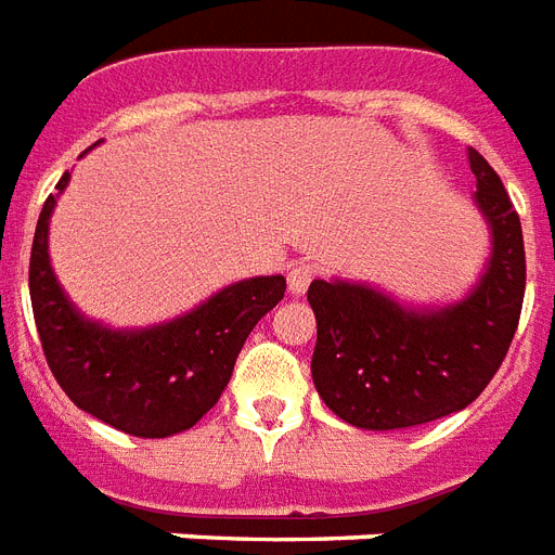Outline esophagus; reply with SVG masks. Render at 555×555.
<instances>
[{
  "label": "esophagus",
  "instance_id": "34e87169",
  "mask_svg": "<svg viewBox=\"0 0 555 555\" xmlns=\"http://www.w3.org/2000/svg\"><path fill=\"white\" fill-rule=\"evenodd\" d=\"M317 273H320V268H317V264H305V261L302 264H294V268H291V273H287V291H291L294 296H302Z\"/></svg>",
  "mask_w": 555,
  "mask_h": 555
}]
</instances>
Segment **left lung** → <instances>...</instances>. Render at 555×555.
<instances>
[{"mask_svg": "<svg viewBox=\"0 0 555 555\" xmlns=\"http://www.w3.org/2000/svg\"><path fill=\"white\" fill-rule=\"evenodd\" d=\"M466 158L490 256L461 299L405 305L348 279H313L308 287L317 317L313 386L357 429H409L461 412L507 357L527 282L521 221L495 169L475 150Z\"/></svg>", "mask_w": 555, "mask_h": 555, "instance_id": "8db88e82", "label": "left lung"}]
</instances>
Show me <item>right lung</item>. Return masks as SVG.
<instances>
[{"label": "right lung", "instance_id": "obj_1", "mask_svg": "<svg viewBox=\"0 0 555 555\" xmlns=\"http://www.w3.org/2000/svg\"><path fill=\"white\" fill-rule=\"evenodd\" d=\"M68 181L72 172L48 195L30 247V305L48 365L77 409L126 435L169 438L192 429L218 403L256 322L285 296V276L242 279L146 328L89 320L56 282L48 256V227Z\"/></svg>", "mask_w": 555, "mask_h": 555}]
</instances>
